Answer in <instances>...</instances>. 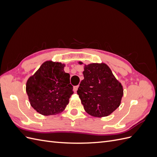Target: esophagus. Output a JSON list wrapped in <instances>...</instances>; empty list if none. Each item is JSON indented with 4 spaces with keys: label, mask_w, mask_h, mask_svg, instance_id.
Returning a JSON list of instances; mask_svg holds the SVG:
<instances>
[{
    "label": "esophagus",
    "mask_w": 157,
    "mask_h": 157,
    "mask_svg": "<svg viewBox=\"0 0 157 157\" xmlns=\"http://www.w3.org/2000/svg\"><path fill=\"white\" fill-rule=\"evenodd\" d=\"M78 86H74V88H73V90H74L75 92H77V90H78Z\"/></svg>",
    "instance_id": "esophagus-1"
}]
</instances>
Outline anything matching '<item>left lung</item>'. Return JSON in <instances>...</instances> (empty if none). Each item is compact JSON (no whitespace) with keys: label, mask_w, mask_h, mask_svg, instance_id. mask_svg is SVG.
Listing matches in <instances>:
<instances>
[{"label":"left lung","mask_w":157,"mask_h":157,"mask_svg":"<svg viewBox=\"0 0 157 157\" xmlns=\"http://www.w3.org/2000/svg\"><path fill=\"white\" fill-rule=\"evenodd\" d=\"M83 75L77 94L87 113L95 117H107L119 107L122 86L106 64L85 65Z\"/></svg>","instance_id":"obj_1"}]
</instances>
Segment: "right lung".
<instances>
[{
	"instance_id": "add662e5",
	"label": "right lung",
	"mask_w": 157,
	"mask_h": 157,
	"mask_svg": "<svg viewBox=\"0 0 157 157\" xmlns=\"http://www.w3.org/2000/svg\"><path fill=\"white\" fill-rule=\"evenodd\" d=\"M65 65L47 61L28 79L26 92L31 105L42 115H55L62 112L73 94L70 75Z\"/></svg>"
}]
</instances>
